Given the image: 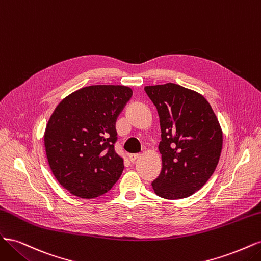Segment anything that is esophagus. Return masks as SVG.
<instances>
[{
    "instance_id": "esophagus-1",
    "label": "esophagus",
    "mask_w": 261,
    "mask_h": 261,
    "mask_svg": "<svg viewBox=\"0 0 261 261\" xmlns=\"http://www.w3.org/2000/svg\"><path fill=\"white\" fill-rule=\"evenodd\" d=\"M139 158V154H129L128 155V159H129V161L132 162V163H134L135 162L137 159Z\"/></svg>"
}]
</instances>
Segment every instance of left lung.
Instances as JSON below:
<instances>
[{"label":"left lung","mask_w":261,"mask_h":261,"mask_svg":"<svg viewBox=\"0 0 261 261\" xmlns=\"http://www.w3.org/2000/svg\"><path fill=\"white\" fill-rule=\"evenodd\" d=\"M160 120L162 169L152 181L164 199L186 198L207 183L223 145L218 117L202 94L177 84L146 86Z\"/></svg>","instance_id":"8db88e82"}]
</instances>
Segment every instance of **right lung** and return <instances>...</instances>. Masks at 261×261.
Wrapping results in <instances>:
<instances>
[{"label":"right lung","instance_id":"right-lung-1","mask_svg":"<svg viewBox=\"0 0 261 261\" xmlns=\"http://www.w3.org/2000/svg\"><path fill=\"white\" fill-rule=\"evenodd\" d=\"M133 96L121 85L78 89L54 109L44 130L50 169L68 193L96 198L112 188L124 170L114 151L115 122Z\"/></svg>","mask_w":261,"mask_h":261}]
</instances>
